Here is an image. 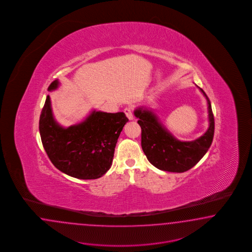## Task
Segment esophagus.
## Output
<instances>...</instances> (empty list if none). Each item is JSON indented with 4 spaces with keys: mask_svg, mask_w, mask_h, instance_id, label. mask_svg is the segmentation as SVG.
Wrapping results in <instances>:
<instances>
[{
    "mask_svg": "<svg viewBox=\"0 0 252 252\" xmlns=\"http://www.w3.org/2000/svg\"><path fill=\"white\" fill-rule=\"evenodd\" d=\"M124 113L126 114V117H127L129 120H133V119H134V117H133V113H132L131 108H126V109L124 110Z\"/></svg>",
    "mask_w": 252,
    "mask_h": 252,
    "instance_id": "obj_1",
    "label": "esophagus"
}]
</instances>
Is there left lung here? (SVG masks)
Instances as JSON below:
<instances>
[{
  "mask_svg": "<svg viewBox=\"0 0 252 252\" xmlns=\"http://www.w3.org/2000/svg\"><path fill=\"white\" fill-rule=\"evenodd\" d=\"M199 91L207 100L209 127L206 132L192 141L177 139L160 122L152 109L137 108L134 115L141 127V147L147 159L162 171L183 173L195 166L212 145L214 135V118L206 93Z\"/></svg>",
  "mask_w": 252,
  "mask_h": 252,
  "instance_id": "1",
  "label": "left lung"
}]
</instances>
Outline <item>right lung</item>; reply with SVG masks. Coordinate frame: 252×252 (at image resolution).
<instances>
[{
    "label": "right lung",
    "instance_id": "1",
    "mask_svg": "<svg viewBox=\"0 0 252 252\" xmlns=\"http://www.w3.org/2000/svg\"><path fill=\"white\" fill-rule=\"evenodd\" d=\"M58 79L48 88L56 91ZM126 115L92 110L83 121L62 126L54 118L48 95L39 117V134L48 157L55 167L78 179H97L111 168L115 148L126 123Z\"/></svg>",
    "mask_w": 252,
    "mask_h": 252
}]
</instances>
